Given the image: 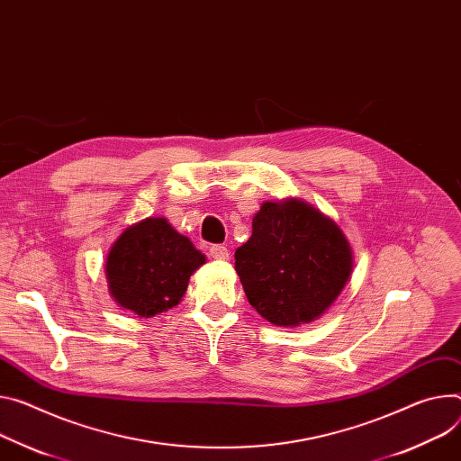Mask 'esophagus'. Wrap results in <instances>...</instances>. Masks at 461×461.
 <instances>
[{"label":"esophagus","mask_w":461,"mask_h":461,"mask_svg":"<svg viewBox=\"0 0 461 461\" xmlns=\"http://www.w3.org/2000/svg\"><path fill=\"white\" fill-rule=\"evenodd\" d=\"M209 256H212V259L215 261H228L230 259V252L226 246H221V244H215L209 248Z\"/></svg>","instance_id":"obj_1"}]
</instances>
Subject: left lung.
<instances>
[{
    "label": "left lung",
    "instance_id": "1",
    "mask_svg": "<svg viewBox=\"0 0 461 461\" xmlns=\"http://www.w3.org/2000/svg\"><path fill=\"white\" fill-rule=\"evenodd\" d=\"M353 265V248L340 226L302 198L263 202L252 237L235 249L249 305L277 327H298L325 314Z\"/></svg>",
    "mask_w": 461,
    "mask_h": 461
}]
</instances>
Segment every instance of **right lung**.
Wrapping results in <instances>:
<instances>
[{"mask_svg":"<svg viewBox=\"0 0 461 461\" xmlns=\"http://www.w3.org/2000/svg\"><path fill=\"white\" fill-rule=\"evenodd\" d=\"M203 263L205 256L169 221L149 217L129 226L108 249V292L121 309L152 318L182 302L189 277Z\"/></svg>","mask_w":461,"mask_h":461,"instance_id":"obj_1","label":"right lung"}]
</instances>
